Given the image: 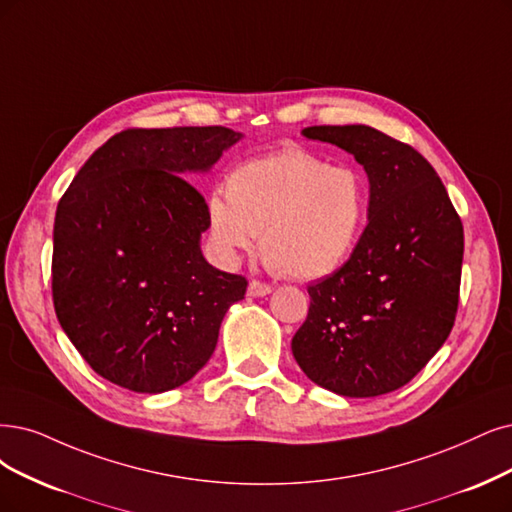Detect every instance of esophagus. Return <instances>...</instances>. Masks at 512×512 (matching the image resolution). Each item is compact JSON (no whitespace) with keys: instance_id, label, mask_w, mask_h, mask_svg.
Listing matches in <instances>:
<instances>
[{"instance_id":"obj_1","label":"esophagus","mask_w":512,"mask_h":512,"mask_svg":"<svg viewBox=\"0 0 512 512\" xmlns=\"http://www.w3.org/2000/svg\"><path fill=\"white\" fill-rule=\"evenodd\" d=\"M272 293V285L268 282H261V280H251L249 282V295L251 297H263V295H270Z\"/></svg>"}]
</instances>
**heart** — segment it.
I'll list each match as a JSON object with an SVG mask.
<instances>
[{"label":"heart","instance_id":"b5f03b06","mask_svg":"<svg viewBox=\"0 0 512 512\" xmlns=\"http://www.w3.org/2000/svg\"><path fill=\"white\" fill-rule=\"evenodd\" d=\"M369 185L348 166H331L304 149H285L238 166L225 196L208 198V225L217 249L234 257L261 234L268 268L312 280L342 266L363 232Z\"/></svg>","mask_w":512,"mask_h":512}]
</instances>
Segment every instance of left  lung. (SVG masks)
I'll use <instances>...</instances> for the list:
<instances>
[{
  "mask_svg": "<svg viewBox=\"0 0 512 512\" xmlns=\"http://www.w3.org/2000/svg\"><path fill=\"white\" fill-rule=\"evenodd\" d=\"M369 175V223L350 259L308 287L297 365L342 396L399 390L439 352L456 323L464 227L437 170L411 145L363 124L310 126Z\"/></svg>",
  "mask_w": 512,
  "mask_h": 512,
  "instance_id": "8db88e82",
  "label": "left lung"
}]
</instances>
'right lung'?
Masks as SVG:
<instances>
[{"label":"right lung","mask_w":512,"mask_h":512,"mask_svg":"<svg viewBox=\"0 0 512 512\" xmlns=\"http://www.w3.org/2000/svg\"><path fill=\"white\" fill-rule=\"evenodd\" d=\"M240 132L128 128L73 177L54 217L52 301L71 344L111 384L173 390L215 352L249 280L200 253L204 196L183 175L211 168Z\"/></svg>","instance_id":"right-lung-1"}]
</instances>
